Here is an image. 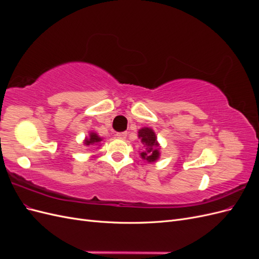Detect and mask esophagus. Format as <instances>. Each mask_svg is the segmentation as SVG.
<instances>
[{"label": "esophagus", "mask_w": 259, "mask_h": 259, "mask_svg": "<svg viewBox=\"0 0 259 259\" xmlns=\"http://www.w3.org/2000/svg\"><path fill=\"white\" fill-rule=\"evenodd\" d=\"M126 136H127V133H125V132L116 133V134H115V137L119 138V139H125V138H126Z\"/></svg>", "instance_id": "1"}]
</instances>
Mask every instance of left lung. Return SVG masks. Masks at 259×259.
I'll list each match as a JSON object with an SVG mask.
<instances>
[{
  "mask_svg": "<svg viewBox=\"0 0 259 259\" xmlns=\"http://www.w3.org/2000/svg\"><path fill=\"white\" fill-rule=\"evenodd\" d=\"M138 138L144 145V151L140 152L143 160L148 162H156L160 158L161 146L156 138L155 132L151 127H143L138 131Z\"/></svg>",
  "mask_w": 259,
  "mask_h": 259,
  "instance_id": "obj_1",
  "label": "left lung"
}]
</instances>
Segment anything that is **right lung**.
Masks as SVG:
<instances>
[{"label": "right lung", "instance_id": "add662e5", "mask_svg": "<svg viewBox=\"0 0 259 259\" xmlns=\"http://www.w3.org/2000/svg\"><path fill=\"white\" fill-rule=\"evenodd\" d=\"M103 142V138H101L97 133L95 132H90L89 136H86L85 139L83 140V144L86 147H90V146H100V143Z\"/></svg>", "mask_w": 259, "mask_h": 259}]
</instances>
